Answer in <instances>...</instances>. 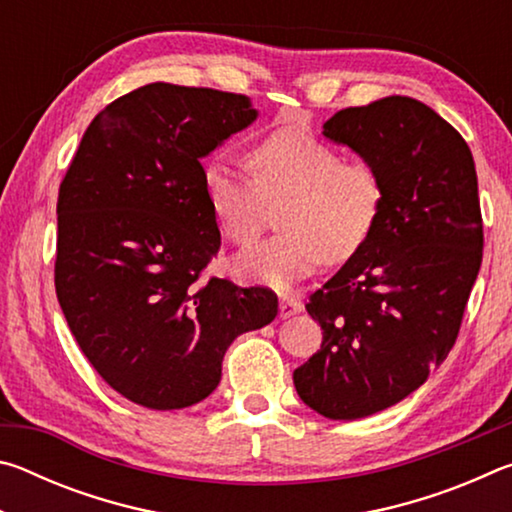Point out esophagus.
Listing matches in <instances>:
<instances>
[{"label":"esophagus","instance_id":"34e87169","mask_svg":"<svg viewBox=\"0 0 512 512\" xmlns=\"http://www.w3.org/2000/svg\"><path fill=\"white\" fill-rule=\"evenodd\" d=\"M300 311H302L300 300L291 298V296H282V298H280V316H282V318H291V316L300 314Z\"/></svg>","mask_w":512,"mask_h":512}]
</instances>
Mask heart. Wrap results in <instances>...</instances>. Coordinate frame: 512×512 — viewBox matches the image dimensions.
I'll use <instances>...</instances> for the list:
<instances>
[{
  "mask_svg": "<svg viewBox=\"0 0 512 512\" xmlns=\"http://www.w3.org/2000/svg\"><path fill=\"white\" fill-rule=\"evenodd\" d=\"M250 180L214 160L203 169L205 198L223 237L253 246L271 210L282 232L241 255V280L289 289L316 268L361 253L384 210L386 189L366 160L343 155L314 135L275 131L244 155Z\"/></svg>",
  "mask_w": 512,
  "mask_h": 512,
  "instance_id": "heart-1",
  "label": "heart"
}]
</instances>
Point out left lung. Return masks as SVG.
<instances>
[{"label":"left lung","instance_id":"1","mask_svg":"<svg viewBox=\"0 0 512 512\" xmlns=\"http://www.w3.org/2000/svg\"><path fill=\"white\" fill-rule=\"evenodd\" d=\"M323 135L379 171L386 201L361 253L309 296L323 343L293 384L316 413L357 420L404 400L454 348L481 268L483 219L470 146L424 103L345 108Z\"/></svg>","mask_w":512,"mask_h":512}]
</instances>
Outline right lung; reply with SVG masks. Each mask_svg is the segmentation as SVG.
<instances>
[{
    "label": "right lung",
    "instance_id": "add662e5",
    "mask_svg": "<svg viewBox=\"0 0 512 512\" xmlns=\"http://www.w3.org/2000/svg\"><path fill=\"white\" fill-rule=\"evenodd\" d=\"M255 117L244 94L144 85L92 119L60 183V309L101 379L146 409L205 400L228 345L277 316L271 289L203 277L221 232L201 158Z\"/></svg>",
    "mask_w": 512,
    "mask_h": 512
}]
</instances>
